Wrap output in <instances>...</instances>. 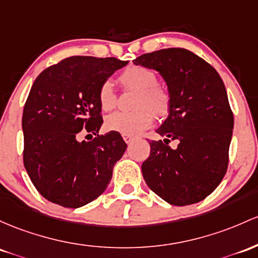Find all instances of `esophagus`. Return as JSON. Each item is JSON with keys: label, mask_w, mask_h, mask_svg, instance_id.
<instances>
[{"label": "esophagus", "mask_w": 258, "mask_h": 258, "mask_svg": "<svg viewBox=\"0 0 258 258\" xmlns=\"http://www.w3.org/2000/svg\"><path fill=\"white\" fill-rule=\"evenodd\" d=\"M123 141L126 143H131L134 141V137L132 136H123Z\"/></svg>", "instance_id": "obj_1"}]
</instances>
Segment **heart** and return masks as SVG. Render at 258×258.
Returning <instances> with one entry per match:
<instances>
[{
	"label": "heart",
	"instance_id": "1",
	"mask_svg": "<svg viewBox=\"0 0 258 258\" xmlns=\"http://www.w3.org/2000/svg\"><path fill=\"white\" fill-rule=\"evenodd\" d=\"M118 82L124 89L136 92L132 101L135 110L130 112L117 111L107 116L105 126L109 131L123 136L140 135L152 124V113L159 120L170 114V94L168 90L158 86V77L152 70L132 64L118 75ZM98 100L104 111H109L116 106L117 97L111 82L105 81L101 83Z\"/></svg>",
	"mask_w": 258,
	"mask_h": 258
}]
</instances>
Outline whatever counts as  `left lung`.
<instances>
[{
    "label": "left lung",
    "mask_w": 258,
    "mask_h": 258,
    "mask_svg": "<svg viewBox=\"0 0 258 258\" xmlns=\"http://www.w3.org/2000/svg\"><path fill=\"white\" fill-rule=\"evenodd\" d=\"M134 63L158 71L171 97L170 114L157 130L166 138L149 142L143 179L170 205L200 202L228 169L234 116L224 83L208 62L181 47L144 53ZM170 139L179 141L177 149L170 148Z\"/></svg>",
    "instance_id": "left-lung-1"
}]
</instances>
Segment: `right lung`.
<instances>
[{
	"label": "right lung",
	"mask_w": 258,
	"mask_h": 258,
	"mask_svg": "<svg viewBox=\"0 0 258 258\" xmlns=\"http://www.w3.org/2000/svg\"><path fill=\"white\" fill-rule=\"evenodd\" d=\"M127 61L72 56L38 76L23 110V161L42 197L67 208L92 202L105 191L127 148L120 134L98 135L103 118L98 92ZM86 132L97 137L79 141Z\"/></svg>",
	"instance_id": "add662e5"
}]
</instances>
